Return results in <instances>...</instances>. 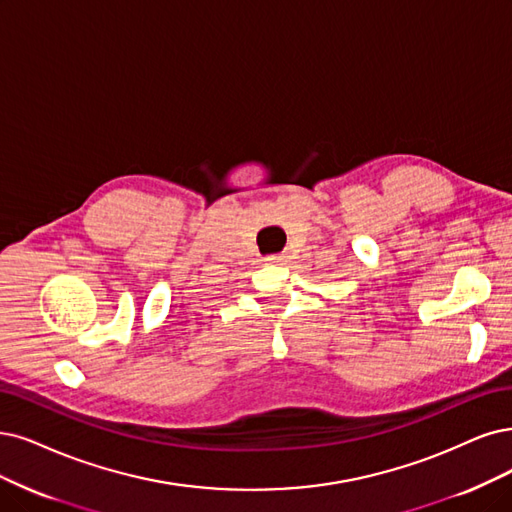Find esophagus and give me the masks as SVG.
<instances>
[{"instance_id": "1", "label": "esophagus", "mask_w": 512, "mask_h": 512, "mask_svg": "<svg viewBox=\"0 0 512 512\" xmlns=\"http://www.w3.org/2000/svg\"><path fill=\"white\" fill-rule=\"evenodd\" d=\"M285 257H287V255H268L266 261H268V263H280V261H285Z\"/></svg>"}]
</instances>
